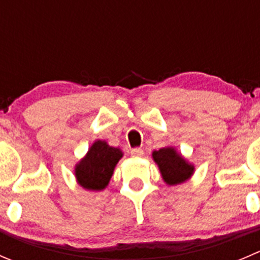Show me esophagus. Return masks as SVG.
Segmentation results:
<instances>
[{
	"label": "esophagus",
	"instance_id": "esophagus-1",
	"mask_svg": "<svg viewBox=\"0 0 260 260\" xmlns=\"http://www.w3.org/2000/svg\"><path fill=\"white\" fill-rule=\"evenodd\" d=\"M131 155L135 156V157H140L143 155V150L141 147H135L131 150Z\"/></svg>",
	"mask_w": 260,
	"mask_h": 260
}]
</instances>
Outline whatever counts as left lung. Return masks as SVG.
<instances>
[{
    "label": "left lung",
    "instance_id": "left-lung-1",
    "mask_svg": "<svg viewBox=\"0 0 260 260\" xmlns=\"http://www.w3.org/2000/svg\"><path fill=\"white\" fill-rule=\"evenodd\" d=\"M152 157L158 165L164 180L170 185L183 183L194 171L193 166L189 165L173 147L153 151Z\"/></svg>",
    "mask_w": 260,
    "mask_h": 260
}]
</instances>
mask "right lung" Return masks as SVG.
<instances>
[{
	"instance_id": "right-lung-1",
	"label": "right lung",
	"mask_w": 260,
	"mask_h": 260,
	"mask_svg": "<svg viewBox=\"0 0 260 260\" xmlns=\"http://www.w3.org/2000/svg\"><path fill=\"white\" fill-rule=\"evenodd\" d=\"M122 156L119 148L110 147L104 141H96L76 166L75 174L80 185L90 190L104 189Z\"/></svg>"
}]
</instances>
